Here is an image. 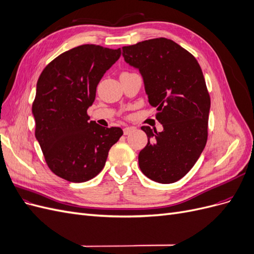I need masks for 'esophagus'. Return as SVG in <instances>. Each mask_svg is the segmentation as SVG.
I'll use <instances>...</instances> for the list:
<instances>
[{
  "label": "esophagus",
  "instance_id": "obj_1",
  "mask_svg": "<svg viewBox=\"0 0 254 254\" xmlns=\"http://www.w3.org/2000/svg\"><path fill=\"white\" fill-rule=\"evenodd\" d=\"M134 129H135L134 127H125V128H124V134H125V135L130 134V133L134 131Z\"/></svg>",
  "mask_w": 254,
  "mask_h": 254
}]
</instances>
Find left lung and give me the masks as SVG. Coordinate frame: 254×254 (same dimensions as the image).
I'll use <instances>...</instances> for the list:
<instances>
[{"label":"left lung","instance_id":"obj_1","mask_svg":"<svg viewBox=\"0 0 254 254\" xmlns=\"http://www.w3.org/2000/svg\"><path fill=\"white\" fill-rule=\"evenodd\" d=\"M122 50L126 63L139 70L148 102L163 126L161 132L141 127L148 143L139 153V166L156 182L178 181L194 166L206 144L211 99L201 67L190 53L166 38Z\"/></svg>","mask_w":254,"mask_h":254}]
</instances>
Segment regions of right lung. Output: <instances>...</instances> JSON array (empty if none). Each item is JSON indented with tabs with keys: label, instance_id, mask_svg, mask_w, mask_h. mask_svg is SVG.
<instances>
[{
	"label": "right lung",
	"instance_id": "obj_1",
	"mask_svg": "<svg viewBox=\"0 0 254 254\" xmlns=\"http://www.w3.org/2000/svg\"><path fill=\"white\" fill-rule=\"evenodd\" d=\"M121 49L83 44L45 66L37 82L35 135L50 170L70 182H86L101 173L120 127H103L87 114L96 87L117 63Z\"/></svg>",
	"mask_w": 254,
	"mask_h": 254
}]
</instances>
